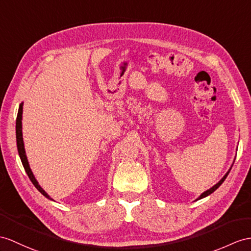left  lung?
I'll return each instance as SVG.
<instances>
[{"instance_id": "obj_1", "label": "left lung", "mask_w": 251, "mask_h": 251, "mask_svg": "<svg viewBox=\"0 0 251 251\" xmlns=\"http://www.w3.org/2000/svg\"><path fill=\"white\" fill-rule=\"evenodd\" d=\"M229 173H230V172H228L227 174H226V175H225V176H224V178H223L221 181H219L216 185H214L212 188H210V189H209V191L204 192L202 195H201V196H200L198 199H201V198H204V197H206V196H209V195H211V194H212L214 191H216V189H217L219 186H221V185L223 184V182L226 180V178H227V176L229 175Z\"/></svg>"}]
</instances>
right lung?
Instances as JSON below:
<instances>
[{
  "label": "right lung",
  "instance_id": "obj_1",
  "mask_svg": "<svg viewBox=\"0 0 251 251\" xmlns=\"http://www.w3.org/2000/svg\"><path fill=\"white\" fill-rule=\"evenodd\" d=\"M22 109H23V103H21L20 106H19V111H18V115H17V120H16V136H17V147H18V152H19V155H20V158H21V162H22V165L24 169H25V172L28 176L29 180L32 181L33 184L35 185V187L38 189V191L44 195V196H46L47 198L51 199L50 197H49V195L44 191L40 187V185L38 184V182L36 181L35 176L32 173V170H30L29 168V165H28V162H27V158H26V155H25V150H24V144H23V138H22Z\"/></svg>",
  "mask_w": 251,
  "mask_h": 251
}]
</instances>
